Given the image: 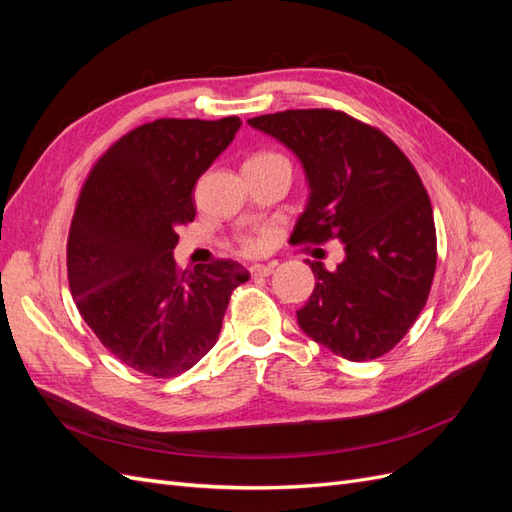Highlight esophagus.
<instances>
[{
  "label": "esophagus",
  "mask_w": 512,
  "mask_h": 512,
  "mask_svg": "<svg viewBox=\"0 0 512 512\" xmlns=\"http://www.w3.org/2000/svg\"><path fill=\"white\" fill-rule=\"evenodd\" d=\"M273 269H275V262H269V265H252L250 273L254 277H267L273 273Z\"/></svg>",
  "instance_id": "34e87169"
}]
</instances>
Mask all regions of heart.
Returning a JSON list of instances; mask_svg holds the SVG:
<instances>
[{
  "label": "heart",
  "mask_w": 512,
  "mask_h": 512,
  "mask_svg": "<svg viewBox=\"0 0 512 512\" xmlns=\"http://www.w3.org/2000/svg\"><path fill=\"white\" fill-rule=\"evenodd\" d=\"M267 158H284V156H280V153H273V151H260V153H254L250 160H267ZM237 243H239V250L245 254H254L260 250V241L252 235H239Z\"/></svg>",
  "instance_id": "b5f03b06"
}]
</instances>
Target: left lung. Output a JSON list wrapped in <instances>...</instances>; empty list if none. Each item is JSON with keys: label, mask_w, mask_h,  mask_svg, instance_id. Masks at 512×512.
Listing matches in <instances>:
<instances>
[{"label": "left lung", "mask_w": 512, "mask_h": 512, "mask_svg": "<svg viewBox=\"0 0 512 512\" xmlns=\"http://www.w3.org/2000/svg\"><path fill=\"white\" fill-rule=\"evenodd\" d=\"M297 153L309 203L292 243L344 241L333 271L309 262L316 286L301 329L337 356L361 363L393 350L429 299L438 241L416 168L389 136L344 111L294 108L247 119Z\"/></svg>", "instance_id": "left-lung-1"}]
</instances>
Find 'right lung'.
<instances>
[{"label":"right lung","instance_id":"1","mask_svg":"<svg viewBox=\"0 0 512 512\" xmlns=\"http://www.w3.org/2000/svg\"><path fill=\"white\" fill-rule=\"evenodd\" d=\"M239 117L156 119L108 147L87 173L68 232V282L100 344L151 378H175L218 342L230 294L250 280L218 258L181 271L177 230L194 222L198 177Z\"/></svg>","mask_w":512,"mask_h":512}]
</instances>
